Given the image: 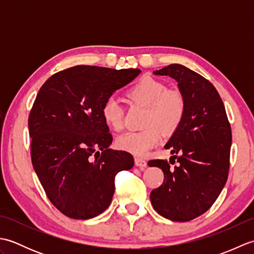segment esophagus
I'll return each mask as SVG.
<instances>
[{"mask_svg":"<svg viewBox=\"0 0 254 254\" xmlns=\"http://www.w3.org/2000/svg\"><path fill=\"white\" fill-rule=\"evenodd\" d=\"M134 163H135L136 167H138V168H141V169H144L145 167L147 166V161L143 158H139V157L134 158Z\"/></svg>","mask_w":254,"mask_h":254,"instance_id":"esophagus-1","label":"esophagus"}]
</instances>
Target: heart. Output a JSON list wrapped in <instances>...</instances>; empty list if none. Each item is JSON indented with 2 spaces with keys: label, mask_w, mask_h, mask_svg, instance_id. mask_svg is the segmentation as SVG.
Returning <instances> with one entry per match:
<instances>
[{
  "label": "heart",
  "mask_w": 254,
  "mask_h": 254,
  "mask_svg": "<svg viewBox=\"0 0 254 254\" xmlns=\"http://www.w3.org/2000/svg\"><path fill=\"white\" fill-rule=\"evenodd\" d=\"M132 104L147 108L142 131L127 132L117 138V147L136 156H144L158 145L161 132L172 135L186 115V98L181 91L168 89L164 82L143 77L127 90ZM101 116L108 127L120 131L123 127V109L115 97H109L101 107Z\"/></svg>",
  "instance_id": "heart-1"
}]
</instances>
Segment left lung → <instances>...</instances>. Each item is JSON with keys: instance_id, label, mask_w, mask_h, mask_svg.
<instances>
[{"instance_id": "obj_1", "label": "left lung", "mask_w": 254, "mask_h": 254, "mask_svg": "<svg viewBox=\"0 0 254 254\" xmlns=\"http://www.w3.org/2000/svg\"><path fill=\"white\" fill-rule=\"evenodd\" d=\"M155 75H168L178 82L186 98V115L166 144L170 160L153 159L164 182L150 192V202L161 216L190 222L216 201L229 172L231 128L224 102L214 85L181 64H170Z\"/></svg>"}]
</instances>
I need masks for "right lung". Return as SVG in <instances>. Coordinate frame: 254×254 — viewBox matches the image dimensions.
<instances>
[{"mask_svg":"<svg viewBox=\"0 0 254 254\" xmlns=\"http://www.w3.org/2000/svg\"><path fill=\"white\" fill-rule=\"evenodd\" d=\"M139 73L76 65L53 74L39 89L28 117L31 163L48 198L69 218L106 210L117 174L134 165L130 153L109 148L101 107Z\"/></svg>","mask_w":254,"mask_h":254,"instance_id":"right-lung-1","label":"right lung"}]
</instances>
